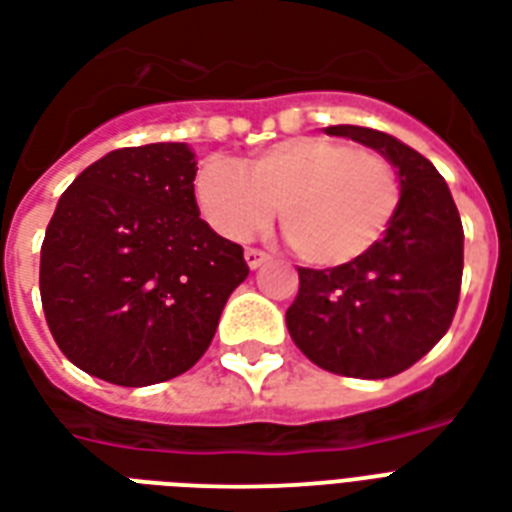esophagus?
I'll list each match as a JSON object with an SVG mask.
<instances>
[{"label": "esophagus", "mask_w": 512, "mask_h": 512, "mask_svg": "<svg viewBox=\"0 0 512 512\" xmlns=\"http://www.w3.org/2000/svg\"><path fill=\"white\" fill-rule=\"evenodd\" d=\"M267 259H269L267 253L259 251V248H248V251H245V264H248L251 269H259Z\"/></svg>", "instance_id": "1"}]
</instances>
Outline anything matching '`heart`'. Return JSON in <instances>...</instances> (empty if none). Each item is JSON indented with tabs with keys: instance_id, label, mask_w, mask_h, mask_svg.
Segmentation results:
<instances>
[{
	"instance_id": "b5f03b06",
	"label": "heart",
	"mask_w": 512,
	"mask_h": 512,
	"mask_svg": "<svg viewBox=\"0 0 512 512\" xmlns=\"http://www.w3.org/2000/svg\"><path fill=\"white\" fill-rule=\"evenodd\" d=\"M202 216L219 235L245 240L275 219L293 253L315 267L350 264L395 219L400 181L382 154L326 136L269 146L245 168L208 157L194 178Z\"/></svg>"
}]
</instances>
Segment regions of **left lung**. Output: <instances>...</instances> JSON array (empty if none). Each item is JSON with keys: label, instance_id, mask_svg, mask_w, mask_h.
Returning <instances> with one entry per match:
<instances>
[{"label": "left lung", "instance_id": "8db88e82", "mask_svg": "<svg viewBox=\"0 0 512 512\" xmlns=\"http://www.w3.org/2000/svg\"><path fill=\"white\" fill-rule=\"evenodd\" d=\"M390 162L400 181L395 219L379 243L350 264L299 269L288 334L315 366L355 379H387L425 358L457 312L465 232L435 165L398 138L331 125Z\"/></svg>", "mask_w": 512, "mask_h": 512}]
</instances>
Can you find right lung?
<instances>
[{"label": "right lung", "mask_w": 512, "mask_h": 512, "mask_svg": "<svg viewBox=\"0 0 512 512\" xmlns=\"http://www.w3.org/2000/svg\"><path fill=\"white\" fill-rule=\"evenodd\" d=\"M186 144L114 149L79 173L47 224L39 293L61 352L85 374L146 387L208 350L243 248L216 235L194 200Z\"/></svg>", "instance_id": "1"}]
</instances>
